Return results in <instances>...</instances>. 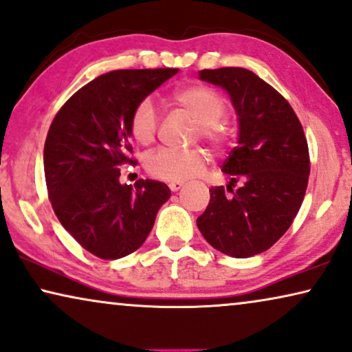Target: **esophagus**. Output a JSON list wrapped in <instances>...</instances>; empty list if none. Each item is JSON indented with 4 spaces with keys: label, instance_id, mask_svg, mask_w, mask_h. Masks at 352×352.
I'll list each match as a JSON object with an SVG mask.
<instances>
[{
    "label": "esophagus",
    "instance_id": "obj_1",
    "mask_svg": "<svg viewBox=\"0 0 352 352\" xmlns=\"http://www.w3.org/2000/svg\"><path fill=\"white\" fill-rule=\"evenodd\" d=\"M183 186V182H170L169 183V188H170V191H178L180 190V188Z\"/></svg>",
    "mask_w": 352,
    "mask_h": 352
}]
</instances>
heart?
Returning <instances> with one entry per match:
<instances>
[{
	"label": "heart",
	"instance_id": "b5f03b06",
	"mask_svg": "<svg viewBox=\"0 0 352 352\" xmlns=\"http://www.w3.org/2000/svg\"><path fill=\"white\" fill-rule=\"evenodd\" d=\"M172 102L197 122L202 138L212 145L221 146L228 140V127L221 118L225 115V100L206 86H188L172 94ZM129 131L140 145H150L157 131V113L150 98H143L133 107L129 118ZM207 153L202 148L177 150L160 148L145 160L148 174L167 182H183L199 174L207 164Z\"/></svg>",
	"mask_w": 352,
	"mask_h": 352
}]
</instances>
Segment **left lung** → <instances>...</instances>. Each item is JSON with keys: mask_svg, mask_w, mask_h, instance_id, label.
Listing matches in <instances>:
<instances>
[{"mask_svg": "<svg viewBox=\"0 0 352 352\" xmlns=\"http://www.w3.org/2000/svg\"><path fill=\"white\" fill-rule=\"evenodd\" d=\"M199 79L220 86L237 115V146L221 170L231 175L210 188V201L197 219L204 239L221 254L247 258L268 250L289 230L303 202L309 151L303 127L289 102L245 68L201 70ZM237 179L243 186L236 192Z\"/></svg>", "mask_w": 352, "mask_h": 352, "instance_id": "1", "label": "left lung"}]
</instances>
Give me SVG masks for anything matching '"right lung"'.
I'll return each instance as SVG.
<instances>
[{
    "label": "right lung",
    "instance_id": "add662e5",
    "mask_svg": "<svg viewBox=\"0 0 352 352\" xmlns=\"http://www.w3.org/2000/svg\"><path fill=\"white\" fill-rule=\"evenodd\" d=\"M177 73L178 68L105 73L73 94L49 127L44 175L52 209L98 258H122L142 247L170 197L169 186L156 180L120 183L118 167L133 162L127 157L133 107Z\"/></svg>",
    "mask_w": 352,
    "mask_h": 352
}]
</instances>
